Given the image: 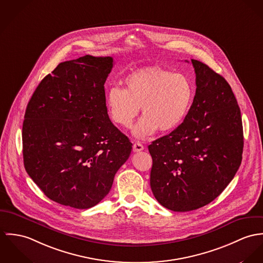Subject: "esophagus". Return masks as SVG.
<instances>
[{
    "instance_id": "34e87169",
    "label": "esophagus",
    "mask_w": 263,
    "mask_h": 263,
    "mask_svg": "<svg viewBox=\"0 0 263 263\" xmlns=\"http://www.w3.org/2000/svg\"><path fill=\"white\" fill-rule=\"evenodd\" d=\"M144 149V146L142 145L140 142H135L133 144V151L134 152H139V151H142Z\"/></svg>"
}]
</instances>
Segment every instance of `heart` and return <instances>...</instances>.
Instances as JSON below:
<instances>
[{
    "label": "heart",
    "instance_id": "obj_1",
    "mask_svg": "<svg viewBox=\"0 0 263 263\" xmlns=\"http://www.w3.org/2000/svg\"><path fill=\"white\" fill-rule=\"evenodd\" d=\"M194 99L190 79L158 66H146L128 74L124 88L113 87L107 93L110 117L118 126L132 125L141 107L142 117L133 134L145 139L160 132L176 129L187 116Z\"/></svg>",
    "mask_w": 263,
    "mask_h": 263
}]
</instances>
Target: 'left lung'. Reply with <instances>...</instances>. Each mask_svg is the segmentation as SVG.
<instances>
[{"label":"left lung","mask_w":263,"mask_h":263,"mask_svg":"<svg viewBox=\"0 0 263 263\" xmlns=\"http://www.w3.org/2000/svg\"><path fill=\"white\" fill-rule=\"evenodd\" d=\"M192 63L197 88L187 116L148 146L152 193L175 212L214 201L236 175L244 144L241 112L230 85L203 62Z\"/></svg>","instance_id":"8db88e82"}]
</instances>
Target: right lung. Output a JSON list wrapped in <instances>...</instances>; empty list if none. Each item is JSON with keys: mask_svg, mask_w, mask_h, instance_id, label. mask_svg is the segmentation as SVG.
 <instances>
[{"mask_svg": "<svg viewBox=\"0 0 263 263\" xmlns=\"http://www.w3.org/2000/svg\"><path fill=\"white\" fill-rule=\"evenodd\" d=\"M111 57L59 63L38 85L26 108L24 166L50 200L76 209L99 204L110 192L132 143L111 122L105 83Z\"/></svg>", "mask_w": 263, "mask_h": 263, "instance_id": "add662e5", "label": "right lung"}]
</instances>
